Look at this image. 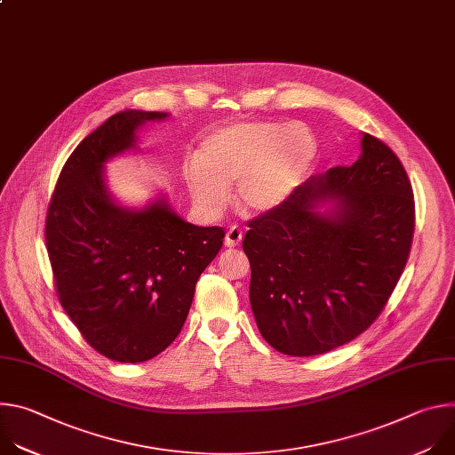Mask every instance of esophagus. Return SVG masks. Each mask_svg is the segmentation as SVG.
I'll use <instances>...</instances> for the list:
<instances>
[{
  "label": "esophagus",
  "instance_id": "esophagus-1",
  "mask_svg": "<svg viewBox=\"0 0 455 455\" xmlns=\"http://www.w3.org/2000/svg\"><path fill=\"white\" fill-rule=\"evenodd\" d=\"M243 239V230L237 227V225H232L228 230H227V235H225V244L227 246H237Z\"/></svg>",
  "mask_w": 455,
  "mask_h": 455
}]
</instances>
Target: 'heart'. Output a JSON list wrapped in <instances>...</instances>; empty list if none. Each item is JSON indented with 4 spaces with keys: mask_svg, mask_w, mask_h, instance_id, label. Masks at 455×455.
<instances>
[{
    "mask_svg": "<svg viewBox=\"0 0 455 455\" xmlns=\"http://www.w3.org/2000/svg\"><path fill=\"white\" fill-rule=\"evenodd\" d=\"M315 153V137L302 122L235 124L204 142L202 158L185 167V181L192 202L209 216L225 207L234 183L243 211L268 212L304 181Z\"/></svg>",
    "mask_w": 455,
    "mask_h": 455,
    "instance_id": "1",
    "label": "heart"
}]
</instances>
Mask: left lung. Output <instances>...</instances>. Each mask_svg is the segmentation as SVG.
Segmentation results:
<instances>
[{
  "mask_svg": "<svg viewBox=\"0 0 455 455\" xmlns=\"http://www.w3.org/2000/svg\"><path fill=\"white\" fill-rule=\"evenodd\" d=\"M339 196L331 217L312 200ZM414 194L396 153L365 133L362 156L297 187L248 221L250 304L279 353L313 356L363 333L393 295L412 246Z\"/></svg>",
  "mask_w": 455,
  "mask_h": 455,
  "instance_id": "left-lung-1",
  "label": "left lung"
}]
</instances>
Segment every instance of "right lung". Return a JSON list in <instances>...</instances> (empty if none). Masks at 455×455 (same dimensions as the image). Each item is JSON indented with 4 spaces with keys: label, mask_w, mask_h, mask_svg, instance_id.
Returning a JSON list of instances; mask_svg holds the SVG:
<instances>
[{
    "label": "right lung",
    "mask_w": 455,
    "mask_h": 455,
    "mask_svg": "<svg viewBox=\"0 0 455 455\" xmlns=\"http://www.w3.org/2000/svg\"><path fill=\"white\" fill-rule=\"evenodd\" d=\"M165 113L109 116L62 165L44 220L60 306L102 356L146 362L180 335L194 288L223 246L221 227H196L164 202L125 211L104 188L102 164L135 146V129Z\"/></svg>",
    "instance_id": "obj_1"
}]
</instances>
